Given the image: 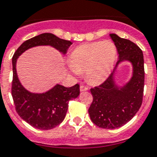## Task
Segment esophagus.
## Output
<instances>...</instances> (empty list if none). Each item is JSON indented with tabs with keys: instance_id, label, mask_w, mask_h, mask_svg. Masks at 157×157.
Masks as SVG:
<instances>
[{
	"instance_id": "34e87169",
	"label": "esophagus",
	"mask_w": 157,
	"mask_h": 157,
	"mask_svg": "<svg viewBox=\"0 0 157 157\" xmlns=\"http://www.w3.org/2000/svg\"><path fill=\"white\" fill-rule=\"evenodd\" d=\"M89 89V88L87 86H85V85H81V87H80V90H81V92H84V91H87Z\"/></svg>"
}]
</instances>
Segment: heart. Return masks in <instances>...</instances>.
<instances>
[{
	"instance_id": "obj_1",
	"label": "heart",
	"mask_w": 157,
	"mask_h": 157,
	"mask_svg": "<svg viewBox=\"0 0 157 157\" xmlns=\"http://www.w3.org/2000/svg\"><path fill=\"white\" fill-rule=\"evenodd\" d=\"M117 54L116 45L111 40L81 44L71 52L68 64L72 73L78 75L85 72L91 84L99 85L111 73Z\"/></svg>"
}]
</instances>
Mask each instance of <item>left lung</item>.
I'll return each instance as SVG.
<instances>
[{
	"label": "left lung",
	"instance_id": "1",
	"mask_svg": "<svg viewBox=\"0 0 157 157\" xmlns=\"http://www.w3.org/2000/svg\"><path fill=\"white\" fill-rule=\"evenodd\" d=\"M119 59L113 72L101 85L91 89L93 100L89 109L90 118L97 126L106 129L117 128L128 123L142 105L144 85V68L142 50L131 40L110 34ZM133 65V76L122 87L116 85L114 73L123 61Z\"/></svg>",
	"mask_w": 157,
	"mask_h": 157
}]
</instances>
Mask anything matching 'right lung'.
Here are the masks:
<instances>
[{
	"label": "right lung",
	"instance_id": "add662e5",
	"mask_svg": "<svg viewBox=\"0 0 157 157\" xmlns=\"http://www.w3.org/2000/svg\"><path fill=\"white\" fill-rule=\"evenodd\" d=\"M72 42L57 37L54 34L42 33L24 42L13 56L12 96L18 115L33 127L40 130L52 129L64 121L68 101L80 95L78 84L70 88L56 85L44 93H30L22 86L18 79L16 64L20 55L33 47L52 46L63 54L68 51Z\"/></svg>",
	"mask_w": 157,
	"mask_h": 157
}]
</instances>
